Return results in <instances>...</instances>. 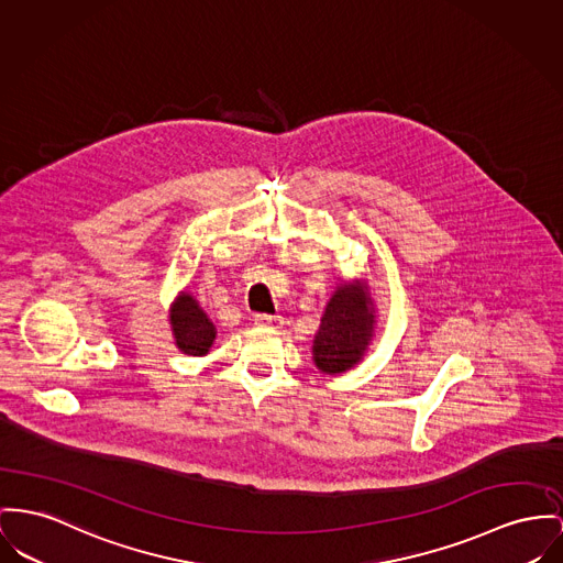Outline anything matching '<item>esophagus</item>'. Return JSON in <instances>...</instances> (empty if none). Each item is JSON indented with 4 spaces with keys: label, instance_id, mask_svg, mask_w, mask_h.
<instances>
[{
    "label": "esophagus",
    "instance_id": "1",
    "mask_svg": "<svg viewBox=\"0 0 563 563\" xmlns=\"http://www.w3.org/2000/svg\"><path fill=\"white\" fill-rule=\"evenodd\" d=\"M254 322H256L258 327H271V329H277V327L282 324V320H277L275 316H266V313H256V316H254Z\"/></svg>",
    "mask_w": 563,
    "mask_h": 563
}]
</instances>
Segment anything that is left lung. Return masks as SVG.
Masks as SVG:
<instances>
[{
    "label": "left lung",
    "instance_id": "left-lung-1",
    "mask_svg": "<svg viewBox=\"0 0 563 563\" xmlns=\"http://www.w3.org/2000/svg\"><path fill=\"white\" fill-rule=\"evenodd\" d=\"M375 311L365 282L341 284L327 302L313 338V363L322 374H343L361 363L374 339Z\"/></svg>",
    "mask_w": 563,
    "mask_h": 563
}]
</instances>
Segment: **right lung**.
Instances as JSON below:
<instances>
[{
    "mask_svg": "<svg viewBox=\"0 0 563 563\" xmlns=\"http://www.w3.org/2000/svg\"><path fill=\"white\" fill-rule=\"evenodd\" d=\"M170 327L177 347L188 356H205L216 341L213 322L189 292H181L173 302Z\"/></svg>",
    "mask_w": 563,
    "mask_h": 563,
    "instance_id": "1",
    "label": "right lung"
}]
</instances>
